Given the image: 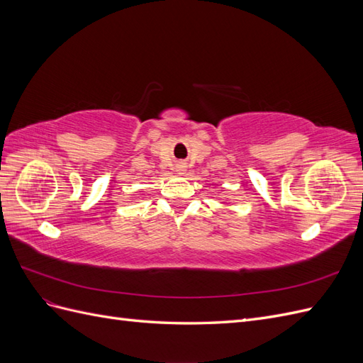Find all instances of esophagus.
<instances>
[{"mask_svg":"<svg viewBox=\"0 0 363 363\" xmlns=\"http://www.w3.org/2000/svg\"><path fill=\"white\" fill-rule=\"evenodd\" d=\"M177 171H179V174H184V164H179V167H177Z\"/></svg>","mask_w":363,"mask_h":363,"instance_id":"esophagus-1","label":"esophagus"}]
</instances>
